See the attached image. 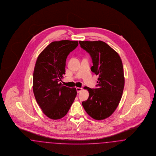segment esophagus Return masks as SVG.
Segmentation results:
<instances>
[{
    "mask_svg": "<svg viewBox=\"0 0 156 156\" xmlns=\"http://www.w3.org/2000/svg\"><path fill=\"white\" fill-rule=\"evenodd\" d=\"M76 90H77V93H80L82 90V88H81V87H77Z\"/></svg>",
    "mask_w": 156,
    "mask_h": 156,
    "instance_id": "esophagus-1",
    "label": "esophagus"
}]
</instances>
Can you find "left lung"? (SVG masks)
<instances>
[{
    "instance_id": "1",
    "label": "left lung",
    "mask_w": 156,
    "mask_h": 156,
    "mask_svg": "<svg viewBox=\"0 0 156 156\" xmlns=\"http://www.w3.org/2000/svg\"><path fill=\"white\" fill-rule=\"evenodd\" d=\"M82 49L90 54L92 72L98 75L96 89L86 87L89 96L82 105L93 119L101 120L112 115L123 94L124 77L119 54L104 41H80Z\"/></svg>"
}]
</instances>
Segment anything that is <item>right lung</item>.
<instances>
[{
	"mask_svg": "<svg viewBox=\"0 0 156 156\" xmlns=\"http://www.w3.org/2000/svg\"><path fill=\"white\" fill-rule=\"evenodd\" d=\"M77 41L51 42L37 58L33 77V93L43 113L53 120L67 113L77 95L76 89L62 86L66 58L78 46Z\"/></svg>",
	"mask_w": 156,
	"mask_h": 156,
	"instance_id": "add662e5",
	"label": "right lung"
}]
</instances>
